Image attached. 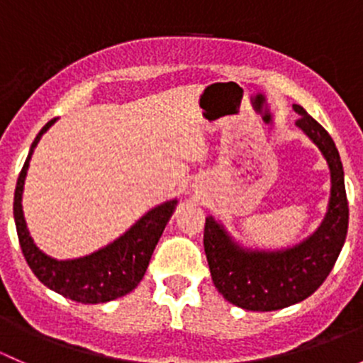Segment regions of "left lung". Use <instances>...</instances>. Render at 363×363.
<instances>
[{"instance_id":"1","label":"left lung","mask_w":363,"mask_h":363,"mask_svg":"<svg viewBox=\"0 0 363 363\" xmlns=\"http://www.w3.org/2000/svg\"><path fill=\"white\" fill-rule=\"evenodd\" d=\"M296 126L316 144L330 168V200L325 219L313 235L279 251L244 250L212 216L205 218L203 247L218 291L246 311H277L302 302L323 284L334 269L347 233L344 170L334 140L303 107Z\"/></svg>"}]
</instances>
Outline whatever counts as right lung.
<instances>
[{"label": "right lung", "instance_id": "obj_1", "mask_svg": "<svg viewBox=\"0 0 363 363\" xmlns=\"http://www.w3.org/2000/svg\"><path fill=\"white\" fill-rule=\"evenodd\" d=\"M54 123L56 119L49 121L36 135L19 179H17L16 195H13V219H16L21 250L33 274L56 294L82 303L111 302L130 294L142 281L152 251L158 244L168 219L174 214L177 200H168V202L156 205L119 239L91 255L75 259H56L47 256L36 247L26 226L23 189L33 151L42 135Z\"/></svg>", "mask_w": 363, "mask_h": 363}]
</instances>
